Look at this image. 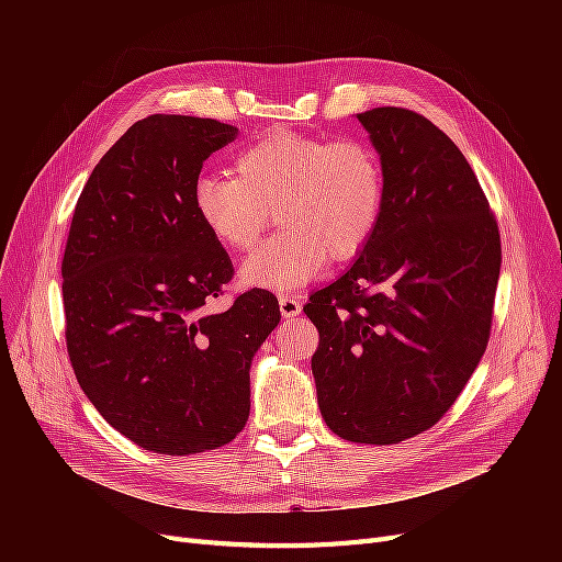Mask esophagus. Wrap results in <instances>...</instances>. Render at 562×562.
I'll use <instances>...</instances> for the list:
<instances>
[{
	"label": "esophagus",
	"instance_id": "esophagus-1",
	"mask_svg": "<svg viewBox=\"0 0 562 562\" xmlns=\"http://www.w3.org/2000/svg\"><path fill=\"white\" fill-rule=\"evenodd\" d=\"M278 303H280V312H282L284 318L299 316L301 310H303V303H301L296 296H284V293L278 299Z\"/></svg>",
	"mask_w": 562,
	"mask_h": 562
}]
</instances>
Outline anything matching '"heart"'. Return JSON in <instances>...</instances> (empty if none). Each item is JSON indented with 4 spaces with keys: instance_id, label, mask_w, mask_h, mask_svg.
<instances>
[{
    "instance_id": "heart-1",
    "label": "heart",
    "mask_w": 562,
    "mask_h": 562,
    "mask_svg": "<svg viewBox=\"0 0 562 562\" xmlns=\"http://www.w3.org/2000/svg\"><path fill=\"white\" fill-rule=\"evenodd\" d=\"M385 200V172L360 138H318L269 132L234 157V175H202L193 210L214 239L248 252L278 210L282 232L241 266L250 286L291 291L316 280L330 257L360 255L375 232Z\"/></svg>"
}]
</instances>
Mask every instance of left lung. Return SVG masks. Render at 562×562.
<instances>
[{
	"instance_id": "obj_1",
	"label": "left lung",
	"mask_w": 562,
	"mask_h": 562,
	"mask_svg": "<svg viewBox=\"0 0 562 562\" xmlns=\"http://www.w3.org/2000/svg\"><path fill=\"white\" fill-rule=\"evenodd\" d=\"M385 172L375 232L303 312L318 330L321 415L341 439L398 445L432 428L490 341L501 236L458 145L401 106L358 113Z\"/></svg>"
}]
</instances>
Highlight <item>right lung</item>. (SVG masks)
I'll return each mask as SVG.
<instances>
[{
  "instance_id": "right-lung-1",
  "label": "right lung",
  "mask_w": 562,
  "mask_h": 562,
  "mask_svg": "<svg viewBox=\"0 0 562 562\" xmlns=\"http://www.w3.org/2000/svg\"><path fill=\"white\" fill-rule=\"evenodd\" d=\"M239 130L155 113L93 168L61 261L68 358L83 394L134 445L164 456L218 449L250 415V362L280 323L271 291L206 312L232 280L193 210L202 164Z\"/></svg>"
}]
</instances>
